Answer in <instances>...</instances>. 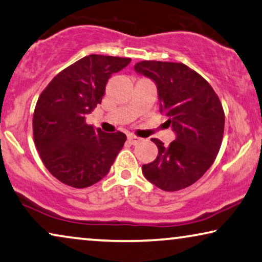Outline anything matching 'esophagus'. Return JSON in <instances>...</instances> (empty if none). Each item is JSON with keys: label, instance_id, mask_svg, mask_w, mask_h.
I'll return each mask as SVG.
<instances>
[{"label": "esophagus", "instance_id": "1", "mask_svg": "<svg viewBox=\"0 0 262 262\" xmlns=\"http://www.w3.org/2000/svg\"><path fill=\"white\" fill-rule=\"evenodd\" d=\"M127 139H128V142L132 144V145H136V144H138V143H140L143 140L142 138L137 137V136H135V135H128L127 136Z\"/></svg>", "mask_w": 262, "mask_h": 262}]
</instances>
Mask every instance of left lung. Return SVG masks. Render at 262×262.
I'll return each mask as SVG.
<instances>
[{
	"mask_svg": "<svg viewBox=\"0 0 262 262\" xmlns=\"http://www.w3.org/2000/svg\"><path fill=\"white\" fill-rule=\"evenodd\" d=\"M135 70L156 82L159 111L176 132L166 147L152 138L158 155L142 166L143 173L162 190H181L199 181L217 156L225 130L222 104L209 82L184 63L145 60Z\"/></svg>",
	"mask_w": 262,
	"mask_h": 262,
	"instance_id": "obj_1",
	"label": "left lung"
}]
</instances>
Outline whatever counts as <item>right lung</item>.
<instances>
[{
	"mask_svg": "<svg viewBox=\"0 0 262 262\" xmlns=\"http://www.w3.org/2000/svg\"><path fill=\"white\" fill-rule=\"evenodd\" d=\"M130 58L91 54L56 74L34 110L33 136L45 166L63 184L87 188L107 175L124 146L123 132L105 134L85 120L105 93L106 82Z\"/></svg>",
	"mask_w": 262,
	"mask_h": 262,
	"instance_id": "obj_1",
	"label": "right lung"
}]
</instances>
